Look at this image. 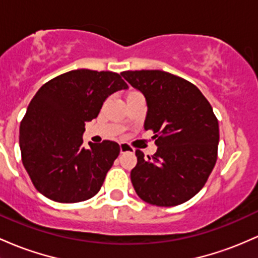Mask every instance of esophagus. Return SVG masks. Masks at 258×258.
I'll return each instance as SVG.
<instances>
[{
  "instance_id": "1",
  "label": "esophagus",
  "mask_w": 258,
  "mask_h": 258,
  "mask_svg": "<svg viewBox=\"0 0 258 258\" xmlns=\"http://www.w3.org/2000/svg\"><path fill=\"white\" fill-rule=\"evenodd\" d=\"M120 152L121 153H127V152H128V153H134L135 149L132 148V147L130 146V144L122 142V143H120Z\"/></svg>"
}]
</instances>
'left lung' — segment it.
<instances>
[{
  "instance_id": "8db88e82",
  "label": "left lung",
  "mask_w": 258,
  "mask_h": 258,
  "mask_svg": "<svg viewBox=\"0 0 258 258\" xmlns=\"http://www.w3.org/2000/svg\"><path fill=\"white\" fill-rule=\"evenodd\" d=\"M121 76L147 101L144 130L154 132L153 157L136 151L131 181L141 200L172 207L200 192L217 161L219 126L211 104L186 79L159 70Z\"/></svg>"
}]
</instances>
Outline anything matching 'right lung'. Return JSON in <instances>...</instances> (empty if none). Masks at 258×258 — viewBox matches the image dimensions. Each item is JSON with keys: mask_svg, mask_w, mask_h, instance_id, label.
<instances>
[{"mask_svg": "<svg viewBox=\"0 0 258 258\" xmlns=\"http://www.w3.org/2000/svg\"><path fill=\"white\" fill-rule=\"evenodd\" d=\"M127 88L117 73L73 70L36 92L19 127V147L25 170L41 195L76 203L98 194L120 146L104 141L89 142L86 149L84 126L97 117L110 95Z\"/></svg>", "mask_w": 258, "mask_h": 258, "instance_id": "add662e5", "label": "right lung"}]
</instances>
